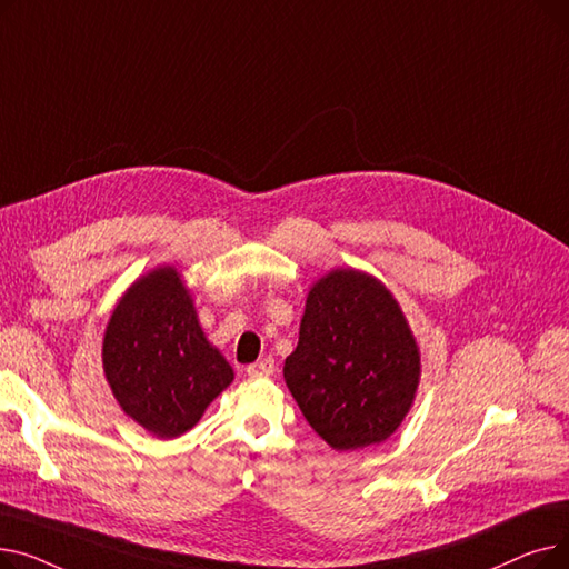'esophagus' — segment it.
I'll return each mask as SVG.
<instances>
[{"instance_id": "1", "label": "esophagus", "mask_w": 569, "mask_h": 569, "mask_svg": "<svg viewBox=\"0 0 569 569\" xmlns=\"http://www.w3.org/2000/svg\"><path fill=\"white\" fill-rule=\"evenodd\" d=\"M274 371H277V367H274L272 357H264V360H258V362L249 365V369H247V373L251 378H267V376H272Z\"/></svg>"}]
</instances>
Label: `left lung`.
<instances>
[{
    "instance_id": "left-lung-1",
    "label": "left lung",
    "mask_w": 569,
    "mask_h": 569,
    "mask_svg": "<svg viewBox=\"0 0 569 569\" xmlns=\"http://www.w3.org/2000/svg\"><path fill=\"white\" fill-rule=\"evenodd\" d=\"M283 378L327 445L362 450L401 425L420 382V352L392 292L369 274L337 269L307 297Z\"/></svg>"
}]
</instances>
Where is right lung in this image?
<instances>
[{
    "label": "right lung",
    "instance_id": "1",
    "mask_svg": "<svg viewBox=\"0 0 569 569\" xmlns=\"http://www.w3.org/2000/svg\"><path fill=\"white\" fill-rule=\"evenodd\" d=\"M103 371L119 406L157 438L189 431L232 382L172 267L154 269L117 305L106 327Z\"/></svg>",
    "mask_w": 569,
    "mask_h": 569
}]
</instances>
